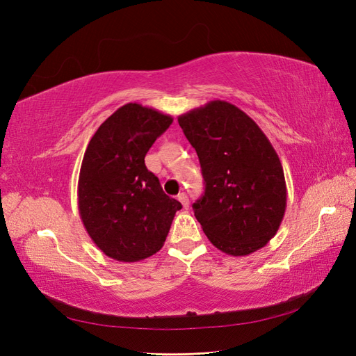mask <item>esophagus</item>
Instances as JSON below:
<instances>
[{
	"label": "esophagus",
	"mask_w": 356,
	"mask_h": 356,
	"mask_svg": "<svg viewBox=\"0 0 356 356\" xmlns=\"http://www.w3.org/2000/svg\"><path fill=\"white\" fill-rule=\"evenodd\" d=\"M178 200L182 203V207H184L186 209L188 208V196L186 195V193H179V195L177 196Z\"/></svg>",
	"instance_id": "1"
}]
</instances>
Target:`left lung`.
<instances>
[{
    "instance_id": "8db88e82",
    "label": "left lung",
    "mask_w": 356,
    "mask_h": 356,
    "mask_svg": "<svg viewBox=\"0 0 356 356\" xmlns=\"http://www.w3.org/2000/svg\"><path fill=\"white\" fill-rule=\"evenodd\" d=\"M204 179L193 203L204 234L220 251L243 257L268 243L282 222L286 184L273 145L252 118L225 101L178 117Z\"/></svg>"
}]
</instances>
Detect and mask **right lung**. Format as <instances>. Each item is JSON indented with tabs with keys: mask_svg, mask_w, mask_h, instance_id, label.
I'll list each match as a JSON object with an SVG mask.
<instances>
[{
	"mask_svg": "<svg viewBox=\"0 0 356 356\" xmlns=\"http://www.w3.org/2000/svg\"><path fill=\"white\" fill-rule=\"evenodd\" d=\"M174 122L141 104H126L98 127L79 177V212L95 245L117 261L136 263L163 246L182 204L165 195L145 154Z\"/></svg>",
	"mask_w": 356,
	"mask_h": 356,
	"instance_id": "obj_1",
	"label": "right lung"
}]
</instances>
